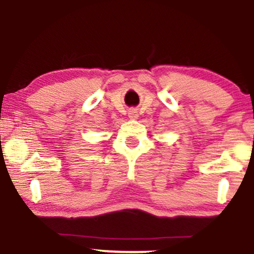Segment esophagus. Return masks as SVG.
Returning a JSON list of instances; mask_svg holds the SVG:
<instances>
[{
	"label": "esophagus",
	"mask_w": 254,
	"mask_h": 254,
	"mask_svg": "<svg viewBox=\"0 0 254 254\" xmlns=\"http://www.w3.org/2000/svg\"><path fill=\"white\" fill-rule=\"evenodd\" d=\"M128 117H129V119H133V120H135V119H137V117H138V114H137V111L136 110H129L128 111Z\"/></svg>",
	"instance_id": "1"
}]
</instances>
